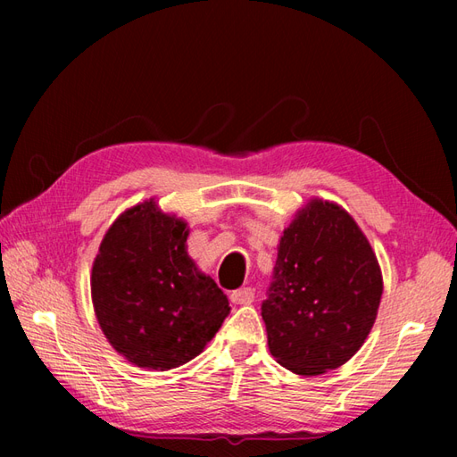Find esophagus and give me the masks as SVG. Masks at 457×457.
Returning a JSON list of instances; mask_svg holds the SVG:
<instances>
[{
    "mask_svg": "<svg viewBox=\"0 0 457 457\" xmlns=\"http://www.w3.org/2000/svg\"><path fill=\"white\" fill-rule=\"evenodd\" d=\"M229 298H231V303H236V304H251L255 298V290L251 287H241V288L234 290V293L229 295Z\"/></svg>",
    "mask_w": 457,
    "mask_h": 457,
    "instance_id": "34e87169",
    "label": "esophagus"
}]
</instances>
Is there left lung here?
I'll return each mask as SVG.
<instances>
[{
  "instance_id": "left-lung-1",
  "label": "left lung",
  "mask_w": 457,
  "mask_h": 457,
  "mask_svg": "<svg viewBox=\"0 0 457 457\" xmlns=\"http://www.w3.org/2000/svg\"><path fill=\"white\" fill-rule=\"evenodd\" d=\"M381 295V269L353 218L312 200L280 237L261 304L270 353L298 375L344 365L371 332Z\"/></svg>"
}]
</instances>
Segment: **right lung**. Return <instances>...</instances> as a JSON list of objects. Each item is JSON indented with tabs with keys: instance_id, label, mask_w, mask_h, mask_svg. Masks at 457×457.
<instances>
[{
	"instance_id": "right-lung-1",
	"label": "right lung",
	"mask_w": 457,
	"mask_h": 457,
	"mask_svg": "<svg viewBox=\"0 0 457 457\" xmlns=\"http://www.w3.org/2000/svg\"><path fill=\"white\" fill-rule=\"evenodd\" d=\"M187 237V223L149 200L113 221L96 255V316L115 352L137 367L190 361L229 314L223 290L188 257Z\"/></svg>"
}]
</instances>
